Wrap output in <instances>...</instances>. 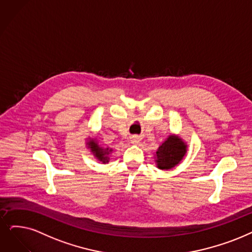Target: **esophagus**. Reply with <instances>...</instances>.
Masks as SVG:
<instances>
[{"label": "esophagus", "instance_id": "esophagus-1", "mask_svg": "<svg viewBox=\"0 0 252 252\" xmlns=\"http://www.w3.org/2000/svg\"><path fill=\"white\" fill-rule=\"evenodd\" d=\"M137 142H138V137H136V136L132 137V139H131V143H132V144H134V143H137Z\"/></svg>", "mask_w": 252, "mask_h": 252}]
</instances>
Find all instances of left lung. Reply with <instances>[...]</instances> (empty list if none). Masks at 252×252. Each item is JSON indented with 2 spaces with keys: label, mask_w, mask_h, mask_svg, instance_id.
<instances>
[{
  "label": "left lung",
  "mask_w": 252,
  "mask_h": 252,
  "mask_svg": "<svg viewBox=\"0 0 252 252\" xmlns=\"http://www.w3.org/2000/svg\"><path fill=\"white\" fill-rule=\"evenodd\" d=\"M186 153V145L176 135H170L156 152V162L160 169L173 168L183 159Z\"/></svg>",
  "instance_id": "8db88e82"
}]
</instances>
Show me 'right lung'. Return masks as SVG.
Here are the masks:
<instances>
[{
  "label": "right lung",
  "mask_w": 252,
  "mask_h": 252,
  "mask_svg": "<svg viewBox=\"0 0 252 252\" xmlns=\"http://www.w3.org/2000/svg\"><path fill=\"white\" fill-rule=\"evenodd\" d=\"M89 148H91V151L95 154V156L100 160L102 161L103 163L108 162V157L107 155L109 154L108 149H102L100 148L95 140H92V142H89Z\"/></svg>",
  "instance_id": "1"
}]
</instances>
